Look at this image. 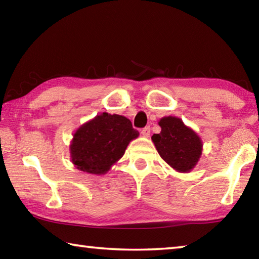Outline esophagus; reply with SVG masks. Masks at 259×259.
Listing matches in <instances>:
<instances>
[{
    "label": "esophagus",
    "mask_w": 259,
    "mask_h": 259,
    "mask_svg": "<svg viewBox=\"0 0 259 259\" xmlns=\"http://www.w3.org/2000/svg\"><path fill=\"white\" fill-rule=\"evenodd\" d=\"M142 135L144 136V137H148V136L151 135V128H150V125H147V126H145V128L142 129Z\"/></svg>",
    "instance_id": "esophagus-1"
}]
</instances>
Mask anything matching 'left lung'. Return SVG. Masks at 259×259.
I'll list each match as a JSON object with an SVG mask.
<instances>
[{
  "mask_svg": "<svg viewBox=\"0 0 259 259\" xmlns=\"http://www.w3.org/2000/svg\"><path fill=\"white\" fill-rule=\"evenodd\" d=\"M159 124L161 133L153 135L152 140L160 156L177 171H190L202 153L199 136L178 117H163Z\"/></svg>",
  "mask_w": 259,
  "mask_h": 259,
  "instance_id": "1",
  "label": "left lung"
}]
</instances>
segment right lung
<instances>
[{"instance_id": "add662e5", "label": "right lung", "mask_w": 259, "mask_h": 259, "mask_svg": "<svg viewBox=\"0 0 259 259\" xmlns=\"http://www.w3.org/2000/svg\"><path fill=\"white\" fill-rule=\"evenodd\" d=\"M139 133L129 119L103 113L87 122L74 135L71 154L73 163L82 171L102 175L124 154Z\"/></svg>"}]
</instances>
